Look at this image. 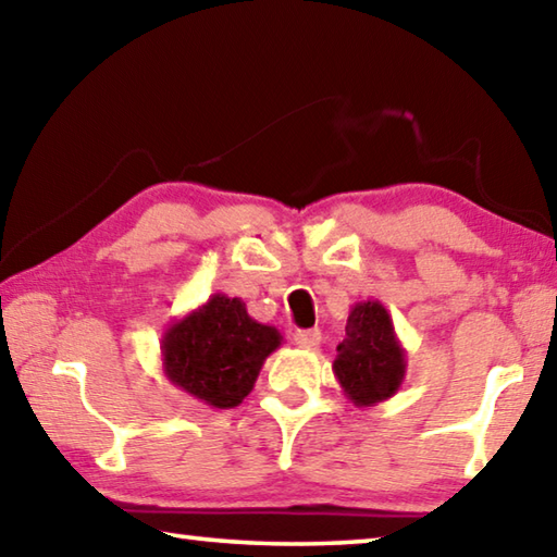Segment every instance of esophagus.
Instances as JSON below:
<instances>
[{
    "instance_id": "obj_1",
    "label": "esophagus",
    "mask_w": 557,
    "mask_h": 557,
    "mask_svg": "<svg viewBox=\"0 0 557 557\" xmlns=\"http://www.w3.org/2000/svg\"><path fill=\"white\" fill-rule=\"evenodd\" d=\"M319 342H322L319 329H299V332H295V344L299 348H317Z\"/></svg>"
}]
</instances>
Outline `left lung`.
Listing matches in <instances>:
<instances>
[{
  "label": "left lung",
  "mask_w": 557,
  "mask_h": 557,
  "mask_svg": "<svg viewBox=\"0 0 557 557\" xmlns=\"http://www.w3.org/2000/svg\"><path fill=\"white\" fill-rule=\"evenodd\" d=\"M334 375L356 408L393 398L405 381V348L393 319L379 299L356 301L348 314L346 338L336 346Z\"/></svg>",
  "instance_id": "left-lung-1"
}]
</instances>
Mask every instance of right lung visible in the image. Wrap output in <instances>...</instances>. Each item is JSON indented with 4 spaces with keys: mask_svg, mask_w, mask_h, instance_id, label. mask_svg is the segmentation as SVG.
Segmentation results:
<instances>
[{
    "mask_svg": "<svg viewBox=\"0 0 557 557\" xmlns=\"http://www.w3.org/2000/svg\"><path fill=\"white\" fill-rule=\"evenodd\" d=\"M280 344L275 326L256 322L243 299L219 292L169 324L162 336V371L196 400L228 410L252 391L262 363Z\"/></svg>",
    "mask_w": 557,
    "mask_h": 557,
    "instance_id": "right-lung-1",
    "label": "right lung"
}]
</instances>
